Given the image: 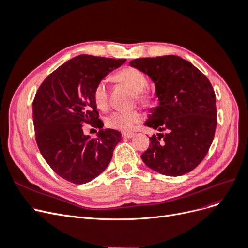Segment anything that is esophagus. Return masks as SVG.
Segmentation results:
<instances>
[{"label":"esophagus","instance_id":"1","mask_svg":"<svg viewBox=\"0 0 248 248\" xmlns=\"http://www.w3.org/2000/svg\"><path fill=\"white\" fill-rule=\"evenodd\" d=\"M123 138H126V139H131L134 137V133L133 132H125L122 134Z\"/></svg>","mask_w":248,"mask_h":248}]
</instances>
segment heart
<instances>
[{"mask_svg":"<svg viewBox=\"0 0 248 248\" xmlns=\"http://www.w3.org/2000/svg\"><path fill=\"white\" fill-rule=\"evenodd\" d=\"M114 79L126 87H128L134 93L136 99L141 104H148L152 100V97L145 88L148 85V79L141 71L133 67H125L118 71ZM93 100L96 107L100 109H106L108 106V87L106 80H99L93 89ZM140 120V114L138 109L129 110H115L106 119V125L108 128L128 131L133 125Z\"/></svg>","mask_w":248,"mask_h":248,"instance_id":"heart-1","label":"heart"}]
</instances>
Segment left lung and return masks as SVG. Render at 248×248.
Returning <instances> with one entry per match:
<instances>
[{"instance_id": "left-lung-1", "label": "left lung", "mask_w": 248, "mask_h": 248, "mask_svg": "<svg viewBox=\"0 0 248 248\" xmlns=\"http://www.w3.org/2000/svg\"><path fill=\"white\" fill-rule=\"evenodd\" d=\"M129 64L154 81L159 100L145 125L167 132L149 138L151 144L141 154L142 161L166 176L187 174L205 158L214 139L217 112L211 82L196 66L174 55L136 59Z\"/></svg>"}]
</instances>
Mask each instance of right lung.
I'll return each instance as SVG.
<instances>
[{"mask_svg":"<svg viewBox=\"0 0 248 248\" xmlns=\"http://www.w3.org/2000/svg\"><path fill=\"white\" fill-rule=\"evenodd\" d=\"M126 59L80 55L43 80L33 101L35 139L43 158L57 175L74 184L92 181L107 169L121 132L102 129L93 89ZM99 128L97 139L82 125Z\"/></svg>","mask_w":248,"mask_h":248,"instance_id":"1","label":"right lung"}]
</instances>
